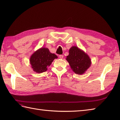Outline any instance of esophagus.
Segmentation results:
<instances>
[{"label":"esophagus","mask_w":120,"mask_h":120,"mask_svg":"<svg viewBox=\"0 0 120 120\" xmlns=\"http://www.w3.org/2000/svg\"><path fill=\"white\" fill-rule=\"evenodd\" d=\"M59 58H60V59H62L63 58V55H60L59 56Z\"/></svg>","instance_id":"1"}]
</instances>
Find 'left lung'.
Segmentation results:
<instances>
[{
	"instance_id": "obj_1",
	"label": "left lung",
	"mask_w": 120,
	"mask_h": 120,
	"mask_svg": "<svg viewBox=\"0 0 120 120\" xmlns=\"http://www.w3.org/2000/svg\"><path fill=\"white\" fill-rule=\"evenodd\" d=\"M66 60L73 72L78 75L85 73L91 65V60L87 53L76 46L71 47Z\"/></svg>"
}]
</instances>
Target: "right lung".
I'll return each instance as SVG.
<instances>
[{
	"label": "right lung",
	"mask_w": 120,
	"mask_h": 120,
	"mask_svg": "<svg viewBox=\"0 0 120 120\" xmlns=\"http://www.w3.org/2000/svg\"><path fill=\"white\" fill-rule=\"evenodd\" d=\"M58 57L51 53L47 48L41 47L35 51L30 58V63L34 72L41 73L47 70V67Z\"/></svg>",
	"instance_id": "1"
}]
</instances>
